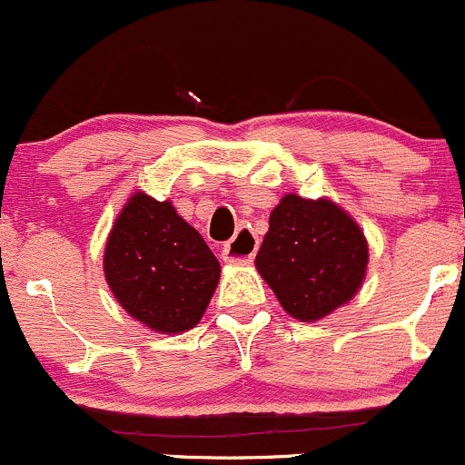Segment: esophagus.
Segmentation results:
<instances>
[{
	"label": "esophagus",
	"mask_w": 465,
	"mask_h": 465,
	"mask_svg": "<svg viewBox=\"0 0 465 465\" xmlns=\"http://www.w3.org/2000/svg\"><path fill=\"white\" fill-rule=\"evenodd\" d=\"M259 248V239L254 237L251 231H239L231 242L223 246L222 251V259L228 263H248L254 259V252Z\"/></svg>",
	"instance_id": "obj_1"
}]
</instances>
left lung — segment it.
<instances>
[{
	"label": "left lung",
	"instance_id": "left-lung-1",
	"mask_svg": "<svg viewBox=\"0 0 465 465\" xmlns=\"http://www.w3.org/2000/svg\"><path fill=\"white\" fill-rule=\"evenodd\" d=\"M254 266L299 322H317L361 288L368 242L357 222L331 199L286 194L271 213Z\"/></svg>",
	"mask_w": 465,
	"mask_h": 465
}]
</instances>
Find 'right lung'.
Returning a JSON list of instances; mask_svg holds the SVG:
<instances>
[{"instance_id": "obj_1", "label": "right lung", "mask_w": 465, "mask_h": 465, "mask_svg": "<svg viewBox=\"0 0 465 465\" xmlns=\"http://www.w3.org/2000/svg\"><path fill=\"white\" fill-rule=\"evenodd\" d=\"M217 257L171 202L134 193L114 219L104 274L114 299L154 332L191 331L219 283Z\"/></svg>"}]
</instances>
